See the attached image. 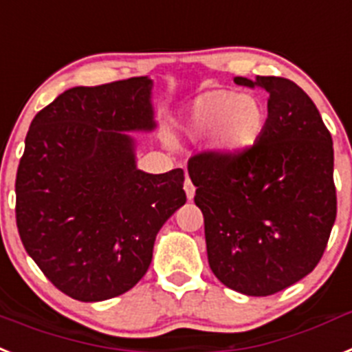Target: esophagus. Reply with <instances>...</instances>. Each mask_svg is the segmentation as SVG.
<instances>
[{"instance_id":"esophagus-1","label":"esophagus","mask_w":352,"mask_h":352,"mask_svg":"<svg viewBox=\"0 0 352 352\" xmlns=\"http://www.w3.org/2000/svg\"><path fill=\"white\" fill-rule=\"evenodd\" d=\"M185 192H187V197L188 199H194V194H196V187H194V183L190 182L188 176H185V185H183Z\"/></svg>"}]
</instances>
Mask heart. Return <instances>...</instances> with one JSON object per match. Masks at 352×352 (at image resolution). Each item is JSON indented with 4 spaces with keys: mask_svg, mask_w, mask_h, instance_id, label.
I'll use <instances>...</instances> for the list:
<instances>
[{
    "mask_svg": "<svg viewBox=\"0 0 352 352\" xmlns=\"http://www.w3.org/2000/svg\"><path fill=\"white\" fill-rule=\"evenodd\" d=\"M188 126L194 135L212 133L213 147L236 155L253 146L265 126V110L256 98L231 90H206L190 104Z\"/></svg>",
    "mask_w": 352,
    "mask_h": 352,
    "instance_id": "obj_1",
    "label": "heart"
}]
</instances>
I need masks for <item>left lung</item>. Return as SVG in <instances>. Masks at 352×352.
Instances as JSON below:
<instances>
[{
  "label": "left lung",
  "instance_id": "1",
  "mask_svg": "<svg viewBox=\"0 0 352 352\" xmlns=\"http://www.w3.org/2000/svg\"><path fill=\"white\" fill-rule=\"evenodd\" d=\"M269 94L267 121L236 155L203 151L188 160L205 217L210 269L245 296L285 290L317 267L336 219L333 140L301 87L278 76H236Z\"/></svg>",
  "mask_w": 352,
  "mask_h": 352
}]
</instances>
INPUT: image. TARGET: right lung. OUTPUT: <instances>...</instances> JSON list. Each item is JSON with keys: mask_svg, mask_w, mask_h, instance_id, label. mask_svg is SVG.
<instances>
[{"mask_svg": "<svg viewBox=\"0 0 352 352\" xmlns=\"http://www.w3.org/2000/svg\"><path fill=\"white\" fill-rule=\"evenodd\" d=\"M153 82L73 87L33 117L17 167L21 242L60 292L96 302L149 269L156 233L187 196L183 169H137L124 131L155 130Z\"/></svg>", "mask_w": 352, "mask_h": 352, "instance_id": "add662e5", "label": "right lung"}]
</instances>
